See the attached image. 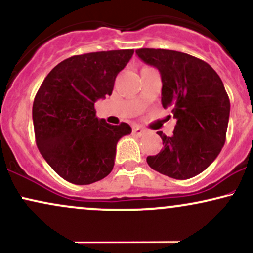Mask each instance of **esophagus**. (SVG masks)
<instances>
[{
    "mask_svg": "<svg viewBox=\"0 0 253 253\" xmlns=\"http://www.w3.org/2000/svg\"><path fill=\"white\" fill-rule=\"evenodd\" d=\"M144 133H145V129L141 128V127H139V126H134V127H133V134L141 136V135L144 134Z\"/></svg>",
    "mask_w": 253,
    "mask_h": 253,
    "instance_id": "esophagus-1",
    "label": "esophagus"
}]
</instances>
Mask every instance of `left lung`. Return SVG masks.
<instances>
[{
    "mask_svg": "<svg viewBox=\"0 0 253 253\" xmlns=\"http://www.w3.org/2000/svg\"><path fill=\"white\" fill-rule=\"evenodd\" d=\"M135 53L159 71L162 104L176 119L172 135L157 132L163 149L147 157V164L175 179L199 175L215 161L226 140L229 98L221 78L210 64L183 52L139 48Z\"/></svg>",
    "mask_w": 253,
    "mask_h": 253,
    "instance_id": "1",
    "label": "left lung"
}]
</instances>
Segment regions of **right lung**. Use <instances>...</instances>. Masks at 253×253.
<instances>
[{
  "label": "right lung",
  "instance_id": "1",
  "mask_svg": "<svg viewBox=\"0 0 253 253\" xmlns=\"http://www.w3.org/2000/svg\"><path fill=\"white\" fill-rule=\"evenodd\" d=\"M133 50L91 52L68 58L50 71L33 102L37 146L65 181L91 184L114 167L117 144L132 128L107 124L94 104L112 95L115 78Z\"/></svg>",
  "mask_w": 253,
  "mask_h": 253
}]
</instances>
